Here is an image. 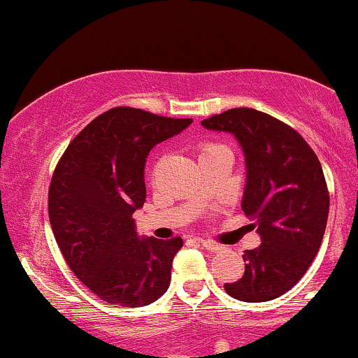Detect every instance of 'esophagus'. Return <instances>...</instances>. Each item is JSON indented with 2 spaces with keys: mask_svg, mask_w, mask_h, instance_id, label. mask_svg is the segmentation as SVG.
<instances>
[{
  "mask_svg": "<svg viewBox=\"0 0 358 358\" xmlns=\"http://www.w3.org/2000/svg\"><path fill=\"white\" fill-rule=\"evenodd\" d=\"M200 243L208 250V252H221L222 250V245H219V243L215 242H210V240H201Z\"/></svg>",
  "mask_w": 358,
  "mask_h": 358,
  "instance_id": "1",
  "label": "esophagus"
}]
</instances>
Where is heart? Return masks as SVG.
Returning a JSON list of instances; mask_svg holds the SVG:
<instances>
[{"label": "heart", "instance_id": "obj_1", "mask_svg": "<svg viewBox=\"0 0 358 358\" xmlns=\"http://www.w3.org/2000/svg\"><path fill=\"white\" fill-rule=\"evenodd\" d=\"M215 148H221V146H219V144H212V143H208V144H203V146L200 148V157H203V155H207L208 151L215 150Z\"/></svg>", "mask_w": 358, "mask_h": 358}]
</instances>
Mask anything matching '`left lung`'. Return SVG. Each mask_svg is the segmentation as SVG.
Instances as JSON below:
<instances>
[{
    "label": "left lung",
    "instance_id": "8db88e82",
    "mask_svg": "<svg viewBox=\"0 0 358 358\" xmlns=\"http://www.w3.org/2000/svg\"><path fill=\"white\" fill-rule=\"evenodd\" d=\"M201 125L233 134L242 146V208L261 236L257 249L243 252L242 278L224 291L245 303L278 298L306 273L324 238L329 191L320 162L292 127L257 109H228Z\"/></svg>",
    "mask_w": 358,
    "mask_h": 358
}]
</instances>
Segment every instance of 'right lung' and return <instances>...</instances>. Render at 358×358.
<instances>
[{"mask_svg":"<svg viewBox=\"0 0 358 358\" xmlns=\"http://www.w3.org/2000/svg\"><path fill=\"white\" fill-rule=\"evenodd\" d=\"M191 118L113 108L67 146L52 176L48 217L73 273L99 298L137 308L167 292L182 238L137 236L132 214L144 205L150 151Z\"/></svg>","mask_w":358,"mask_h":358,"instance_id":"obj_1","label":"right lung"}]
</instances>
